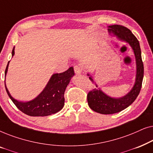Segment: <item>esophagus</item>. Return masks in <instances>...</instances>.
I'll return each instance as SVG.
<instances>
[{"label": "esophagus", "mask_w": 153, "mask_h": 153, "mask_svg": "<svg viewBox=\"0 0 153 153\" xmlns=\"http://www.w3.org/2000/svg\"><path fill=\"white\" fill-rule=\"evenodd\" d=\"M74 70L76 74H80L82 73V71H83V69L82 68L80 65H76L74 66Z\"/></svg>", "instance_id": "obj_1"}]
</instances>
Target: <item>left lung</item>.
Segmentation results:
<instances>
[{"label": "left lung", "instance_id": "obj_1", "mask_svg": "<svg viewBox=\"0 0 153 153\" xmlns=\"http://www.w3.org/2000/svg\"><path fill=\"white\" fill-rule=\"evenodd\" d=\"M108 32L116 35L120 40L129 43L132 48L137 62V74L132 89L123 97H111L104 94L100 88H94L88 93L87 100L90 108L94 111L102 114H116L131 105L139 95L143 78V63L139 40L131 30L126 27L121 25H112L108 26ZM88 75L89 76L88 74ZM89 79L93 82L92 76L89 77ZM96 87H97V85Z\"/></svg>", "mask_w": 153, "mask_h": 153}]
</instances>
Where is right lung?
<instances>
[{
    "label": "right lung",
    "instance_id": "obj_1",
    "mask_svg": "<svg viewBox=\"0 0 153 153\" xmlns=\"http://www.w3.org/2000/svg\"><path fill=\"white\" fill-rule=\"evenodd\" d=\"M14 54V47L12 51V56ZM9 62L6 67L5 76L7 74ZM74 75L72 67L65 72L53 74L43 91L34 100L26 102H19L14 99L10 94L5 83V89L8 96L21 111L30 116H47L56 114L63 107L65 91Z\"/></svg>",
    "mask_w": 153,
    "mask_h": 153
}]
</instances>
